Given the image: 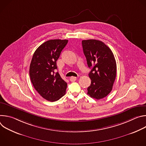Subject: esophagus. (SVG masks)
<instances>
[{"label":"esophagus","instance_id":"esophagus-1","mask_svg":"<svg viewBox=\"0 0 146 146\" xmlns=\"http://www.w3.org/2000/svg\"><path fill=\"white\" fill-rule=\"evenodd\" d=\"M76 80H77V78H76V77L72 76V77H70V80L71 81H75Z\"/></svg>","mask_w":146,"mask_h":146}]
</instances>
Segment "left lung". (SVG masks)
Returning <instances> with one entry per match:
<instances>
[{
  "instance_id": "left-lung-1",
  "label": "left lung",
  "mask_w": 146,
  "mask_h": 146,
  "mask_svg": "<svg viewBox=\"0 0 146 146\" xmlns=\"http://www.w3.org/2000/svg\"><path fill=\"white\" fill-rule=\"evenodd\" d=\"M82 46L88 66L91 68L88 74L91 83L87 94L92 98L102 99L111 91L116 77L114 54L109 47L98 40H82Z\"/></svg>"
}]
</instances>
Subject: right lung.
<instances>
[{
	"mask_svg": "<svg viewBox=\"0 0 146 146\" xmlns=\"http://www.w3.org/2000/svg\"><path fill=\"white\" fill-rule=\"evenodd\" d=\"M68 42L54 39L41 44L33 54L29 68L31 82L37 92L45 99L54 102L66 93L67 83L58 73L56 60Z\"/></svg>",
	"mask_w": 146,
	"mask_h": 146,
	"instance_id": "add662e5",
	"label": "right lung"
}]
</instances>
